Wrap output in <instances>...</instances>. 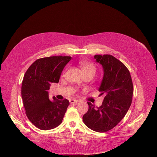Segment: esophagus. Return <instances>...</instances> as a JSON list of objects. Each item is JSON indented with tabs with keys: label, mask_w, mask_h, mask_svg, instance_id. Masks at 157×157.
<instances>
[{
	"label": "esophagus",
	"mask_w": 157,
	"mask_h": 157,
	"mask_svg": "<svg viewBox=\"0 0 157 157\" xmlns=\"http://www.w3.org/2000/svg\"><path fill=\"white\" fill-rule=\"evenodd\" d=\"M70 102V104H75V103H78V101L76 99H71Z\"/></svg>",
	"instance_id": "34e87169"
}]
</instances>
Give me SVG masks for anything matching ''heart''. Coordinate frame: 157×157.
<instances>
[{
	"label": "heart",
	"mask_w": 157,
	"mask_h": 157,
	"mask_svg": "<svg viewBox=\"0 0 157 157\" xmlns=\"http://www.w3.org/2000/svg\"><path fill=\"white\" fill-rule=\"evenodd\" d=\"M81 70L83 75H89L93 77L96 73V67L91 62L86 61H81L79 63Z\"/></svg>",
	"instance_id": "obj_1"
}]
</instances>
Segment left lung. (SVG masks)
I'll use <instances>...</instances> for the list:
<instances>
[{
  "label": "left lung",
  "mask_w": 157,
  "mask_h": 157,
  "mask_svg": "<svg viewBox=\"0 0 157 157\" xmlns=\"http://www.w3.org/2000/svg\"><path fill=\"white\" fill-rule=\"evenodd\" d=\"M94 58L104 69L103 79L98 90L99 96L104 98L102 105L96 108L87 102L89 109L82 120L89 128L105 132L116 127L127 114L132 101L133 82L127 67L114 56L97 55Z\"/></svg>",
  "instance_id": "1"
}]
</instances>
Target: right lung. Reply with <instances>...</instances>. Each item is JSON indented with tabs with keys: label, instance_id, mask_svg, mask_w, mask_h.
<instances>
[{
	"label": "right lung",
	"instance_id": "add662e5",
	"mask_svg": "<svg viewBox=\"0 0 157 157\" xmlns=\"http://www.w3.org/2000/svg\"><path fill=\"white\" fill-rule=\"evenodd\" d=\"M71 56H54L36 59L26 71L21 85V98L29 121L46 130L58 126L70 102L64 99L53 101L48 98L50 83L59 82L60 75Z\"/></svg>",
	"mask_w": 157,
	"mask_h": 157
}]
</instances>
